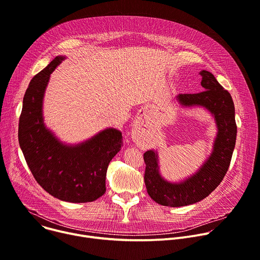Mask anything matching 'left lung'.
<instances>
[{
  "mask_svg": "<svg viewBox=\"0 0 260 260\" xmlns=\"http://www.w3.org/2000/svg\"><path fill=\"white\" fill-rule=\"evenodd\" d=\"M200 74L205 90L192 94L179 93L176 100L184 108L203 107L212 114L217 126L213 150L193 175L180 182H170L160 175L157 151L144 153L147 192L161 206L183 207L204 200L217 188L230 168L237 139L234 101L212 73L203 70Z\"/></svg>",
  "mask_w": 260,
  "mask_h": 260,
  "instance_id": "obj_1",
  "label": "left lung"
}]
</instances>
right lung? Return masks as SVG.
Listing matches in <instances>:
<instances>
[{
	"instance_id": "obj_1",
	"label": "right lung",
	"mask_w": 260,
	"mask_h": 260,
	"mask_svg": "<svg viewBox=\"0 0 260 260\" xmlns=\"http://www.w3.org/2000/svg\"><path fill=\"white\" fill-rule=\"evenodd\" d=\"M58 55L30 80L18 125L19 146L40 186L69 203H88L106 192L108 166L121 149V132L109 127L79 144L62 143L44 123L43 100Z\"/></svg>"
}]
</instances>
